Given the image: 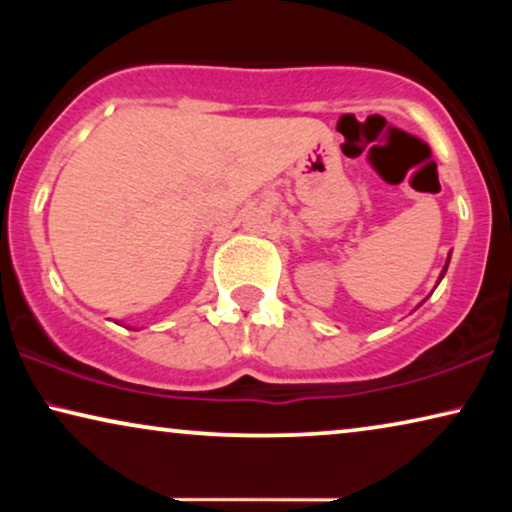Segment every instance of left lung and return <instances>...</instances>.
Masks as SVG:
<instances>
[{"label":"left lung","instance_id":"8db88e82","mask_svg":"<svg viewBox=\"0 0 512 512\" xmlns=\"http://www.w3.org/2000/svg\"><path fill=\"white\" fill-rule=\"evenodd\" d=\"M450 258H452V251H450V254H447V261H445V265H443V272H440V277H438V282H436V286L440 284V279H443L445 277V272H447V265H450ZM426 300V298H424ZM424 300H422V303H424ZM422 303H419V305H422ZM417 305V307H419Z\"/></svg>","mask_w":512,"mask_h":512}]
</instances>
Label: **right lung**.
Listing matches in <instances>:
<instances>
[{"mask_svg":"<svg viewBox=\"0 0 512 512\" xmlns=\"http://www.w3.org/2000/svg\"><path fill=\"white\" fill-rule=\"evenodd\" d=\"M125 328H128V326H125Z\"/></svg>","mask_w":512,"mask_h":512,"instance_id":"1","label":"right lung"}]
</instances>
